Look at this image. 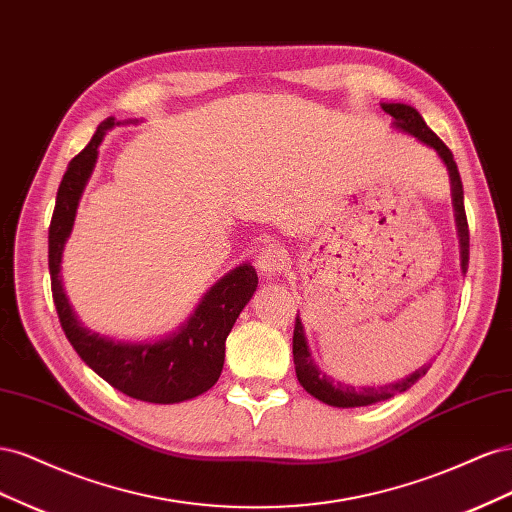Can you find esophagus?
Listing matches in <instances>:
<instances>
[{"label":"esophagus","mask_w":512,"mask_h":512,"mask_svg":"<svg viewBox=\"0 0 512 512\" xmlns=\"http://www.w3.org/2000/svg\"><path fill=\"white\" fill-rule=\"evenodd\" d=\"M286 262H288V254L284 247L277 243H271L260 250V254L256 258V267L260 271H265L267 275H277L286 267Z\"/></svg>","instance_id":"34e87169"}]
</instances>
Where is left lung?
I'll list each match as a JSON object with an SVG mask.
<instances>
[{"label": "left lung", "instance_id": "left-lung-1", "mask_svg": "<svg viewBox=\"0 0 512 512\" xmlns=\"http://www.w3.org/2000/svg\"><path fill=\"white\" fill-rule=\"evenodd\" d=\"M384 113H389L395 119V126L399 130H404L412 136H416L418 141L433 147L438 151V156L444 160L448 175H451L453 183V200H455V218H457V230H459V243H461V271H468V260H470V228H468V218H466V207H463V185L457 164L453 160V151L448 149L440 138L433 134L423 117L418 115L416 108L408 104H382ZM292 356H294V369H297V378L301 382L303 389L314 395L316 399L324 401V404L335 406V408H359V406H371L378 404V401L391 399L397 393L408 391L414 382L421 380L429 365L416 369L412 376L393 382V384H384V386H350L335 382L333 378L324 376L322 371L316 367L312 354L307 350L305 342V333H303V324L297 316L294 320V335H292Z\"/></svg>", "mask_w": 512, "mask_h": 512}]
</instances>
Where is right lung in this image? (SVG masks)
<instances>
[{
	"label": "right lung",
	"mask_w": 512,
	"mask_h": 512,
	"mask_svg": "<svg viewBox=\"0 0 512 512\" xmlns=\"http://www.w3.org/2000/svg\"><path fill=\"white\" fill-rule=\"evenodd\" d=\"M115 126L108 117L98 126L89 145L74 156L59 183L55 211L49 226V271L57 316L76 354L123 395L149 404H179L209 391L224 367L226 337L241 309L258 286L256 269L237 267L215 284L190 322L173 337L156 344H121L91 333L76 320L61 286L59 265L64 243L70 235L76 207L98 158L106 130Z\"/></svg>",
	"instance_id": "right-lung-1"
}]
</instances>
